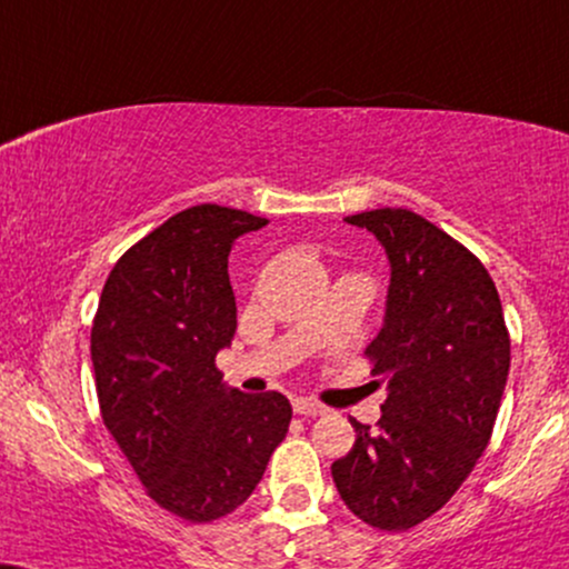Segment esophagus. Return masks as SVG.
<instances>
[{"mask_svg": "<svg viewBox=\"0 0 569 569\" xmlns=\"http://www.w3.org/2000/svg\"><path fill=\"white\" fill-rule=\"evenodd\" d=\"M293 412L301 417H318V415H326V407L312 399H293Z\"/></svg>", "mask_w": 569, "mask_h": 569, "instance_id": "esophagus-1", "label": "esophagus"}]
</instances>
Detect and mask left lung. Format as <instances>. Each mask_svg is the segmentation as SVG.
<instances>
[{"instance_id": "left-lung-1", "label": "left lung", "mask_w": 569, "mask_h": 569, "mask_svg": "<svg viewBox=\"0 0 569 569\" xmlns=\"http://www.w3.org/2000/svg\"><path fill=\"white\" fill-rule=\"evenodd\" d=\"M368 228L391 262L386 320L365 349L388 380L376 428L330 465L343 505L388 533L436 515L491 441L509 376V330L483 262L412 210L343 218Z\"/></svg>"}]
</instances>
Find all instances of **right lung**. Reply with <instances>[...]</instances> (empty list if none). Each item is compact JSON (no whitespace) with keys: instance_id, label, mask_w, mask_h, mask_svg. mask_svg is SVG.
<instances>
[{"instance_id":"1","label":"right lung","mask_w":569,"mask_h":569,"mask_svg":"<svg viewBox=\"0 0 569 569\" xmlns=\"http://www.w3.org/2000/svg\"><path fill=\"white\" fill-rule=\"evenodd\" d=\"M268 218L220 204L172 214L114 262L91 326L99 412L143 491L189 522L241 507L289 433L283 393L222 386L233 241Z\"/></svg>"}]
</instances>
